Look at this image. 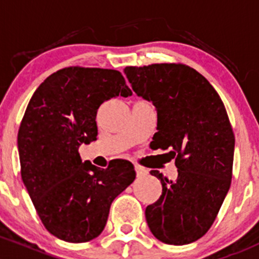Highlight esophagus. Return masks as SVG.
Returning <instances> with one entry per match:
<instances>
[{
  "label": "esophagus",
  "mask_w": 259,
  "mask_h": 259,
  "mask_svg": "<svg viewBox=\"0 0 259 259\" xmlns=\"http://www.w3.org/2000/svg\"><path fill=\"white\" fill-rule=\"evenodd\" d=\"M135 169H136V175H137V177H143V176L147 175V169H145L143 167L135 166Z\"/></svg>",
  "instance_id": "1"
}]
</instances>
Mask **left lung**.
Wrapping results in <instances>:
<instances>
[{
  "label": "left lung",
  "instance_id": "left-lung-1",
  "mask_svg": "<svg viewBox=\"0 0 259 259\" xmlns=\"http://www.w3.org/2000/svg\"><path fill=\"white\" fill-rule=\"evenodd\" d=\"M138 97L153 103L157 131L151 148L169 149L178 176L162 183V196L146 208L152 234L182 246L201 238L214 222L228 193L234 136L222 100L193 68L157 63L123 70Z\"/></svg>",
  "mask_w": 259,
  "mask_h": 259
}]
</instances>
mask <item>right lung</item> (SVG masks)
<instances>
[{
  "mask_svg": "<svg viewBox=\"0 0 259 259\" xmlns=\"http://www.w3.org/2000/svg\"><path fill=\"white\" fill-rule=\"evenodd\" d=\"M118 96H132L118 71L68 67L47 77L26 108L17 137L21 176L45 227L62 241L100 236L113 199L136 178L126 159L102 169L78 153L97 140L98 107Z\"/></svg>",
  "mask_w": 259,
  "mask_h": 259,
  "instance_id": "obj_1",
  "label": "right lung"
}]
</instances>
